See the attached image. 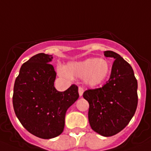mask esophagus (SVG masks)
<instances>
[{
  "instance_id": "1",
  "label": "esophagus",
  "mask_w": 151,
  "mask_h": 151,
  "mask_svg": "<svg viewBox=\"0 0 151 151\" xmlns=\"http://www.w3.org/2000/svg\"><path fill=\"white\" fill-rule=\"evenodd\" d=\"M83 92H84V90H83V87H81V86H79V88H78V93H79L80 96L83 95Z\"/></svg>"
}]
</instances>
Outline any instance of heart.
<instances>
[{
    "instance_id": "b5f03b06",
    "label": "heart",
    "mask_w": 151,
    "mask_h": 151,
    "mask_svg": "<svg viewBox=\"0 0 151 151\" xmlns=\"http://www.w3.org/2000/svg\"><path fill=\"white\" fill-rule=\"evenodd\" d=\"M110 73V65L107 60L90 58L84 61L68 64L63 75L84 77L86 83L96 86L103 83Z\"/></svg>"
}]
</instances>
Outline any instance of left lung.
Listing matches in <instances>:
<instances>
[{
  "label": "left lung",
  "mask_w": 151,
  "mask_h": 151,
  "mask_svg": "<svg viewBox=\"0 0 151 151\" xmlns=\"http://www.w3.org/2000/svg\"><path fill=\"white\" fill-rule=\"evenodd\" d=\"M115 58L109 79L102 87L88 89L83 96L88 101V119L92 129L104 137L123 130L134 116L137 106V81L133 69L119 54L104 52Z\"/></svg>",
  "instance_id": "obj_1"
}]
</instances>
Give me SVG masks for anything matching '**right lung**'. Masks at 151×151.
<instances>
[{
    "instance_id": "obj_1",
    "label": "right lung",
    "mask_w": 151,
    "mask_h": 151,
    "mask_svg": "<svg viewBox=\"0 0 151 151\" xmlns=\"http://www.w3.org/2000/svg\"><path fill=\"white\" fill-rule=\"evenodd\" d=\"M52 55L39 53L25 62L16 78L13 106L17 117L29 133L50 139L60 135L65 128L67 110L78 99V87L64 92L54 86L56 72Z\"/></svg>"
}]
</instances>
